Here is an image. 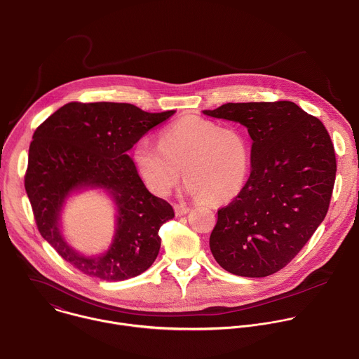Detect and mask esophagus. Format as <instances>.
Here are the masks:
<instances>
[{
    "label": "esophagus",
    "mask_w": 359,
    "mask_h": 359,
    "mask_svg": "<svg viewBox=\"0 0 359 359\" xmlns=\"http://www.w3.org/2000/svg\"><path fill=\"white\" fill-rule=\"evenodd\" d=\"M189 211H190V208H189V207L182 205V204H175V212H176V215H177V217L186 215Z\"/></svg>",
    "instance_id": "esophagus-1"
}]
</instances>
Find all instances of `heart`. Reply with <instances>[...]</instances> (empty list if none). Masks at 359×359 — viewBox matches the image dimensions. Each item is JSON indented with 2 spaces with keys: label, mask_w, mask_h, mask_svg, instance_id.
Segmentation results:
<instances>
[{
  "label": "heart",
  "mask_w": 359,
  "mask_h": 359,
  "mask_svg": "<svg viewBox=\"0 0 359 359\" xmlns=\"http://www.w3.org/2000/svg\"><path fill=\"white\" fill-rule=\"evenodd\" d=\"M133 162L144 184L155 194H168L183 168L187 194L222 203L241 191L249 151L238 130L191 117L166 127L159 144L141 140L134 148Z\"/></svg>",
  "instance_id": "b5f03b06"
}]
</instances>
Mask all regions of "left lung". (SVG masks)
<instances>
[{"mask_svg":"<svg viewBox=\"0 0 359 359\" xmlns=\"http://www.w3.org/2000/svg\"><path fill=\"white\" fill-rule=\"evenodd\" d=\"M203 113L245 126L253 141L250 176L218 210L211 253L235 276H271L301 252L327 214L337 170L330 135L319 118L288 100L225 103Z\"/></svg>","mask_w":359,"mask_h":359,"instance_id":"left-lung-1","label":"left lung"}]
</instances>
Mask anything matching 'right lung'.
I'll return each instance as SVG.
<instances>
[{
    "mask_svg": "<svg viewBox=\"0 0 359 359\" xmlns=\"http://www.w3.org/2000/svg\"><path fill=\"white\" fill-rule=\"evenodd\" d=\"M176 110L144 111L130 103H67L34 131L25 189L40 235L81 273L103 281L140 276L155 262L159 228L172 205L149 193L127 154L140 138ZM97 189L115 204L109 248L99 255L74 250L62 233L60 214L75 194Z\"/></svg>",
    "mask_w": 359,
    "mask_h": 359,
    "instance_id": "add662e5",
    "label": "right lung"
}]
</instances>
